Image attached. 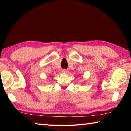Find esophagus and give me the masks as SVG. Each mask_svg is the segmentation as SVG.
<instances>
[{
	"instance_id": "obj_1",
	"label": "esophagus",
	"mask_w": 131,
	"mask_h": 131,
	"mask_svg": "<svg viewBox=\"0 0 131 131\" xmlns=\"http://www.w3.org/2000/svg\"><path fill=\"white\" fill-rule=\"evenodd\" d=\"M62 73H68V70H66V69H62Z\"/></svg>"
}]
</instances>
